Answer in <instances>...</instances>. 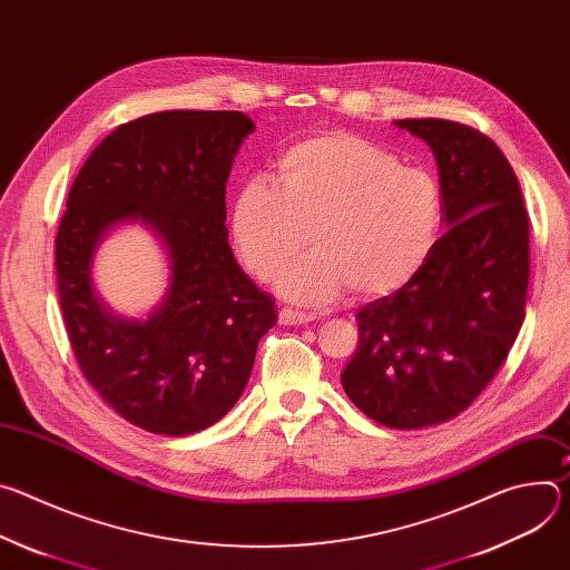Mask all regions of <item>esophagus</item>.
<instances>
[{"label":"esophagus","mask_w":570,"mask_h":570,"mask_svg":"<svg viewBox=\"0 0 570 570\" xmlns=\"http://www.w3.org/2000/svg\"><path fill=\"white\" fill-rule=\"evenodd\" d=\"M311 320H315L313 313L295 311V308H288V306H284V308L279 311V324H284V327H293V324H306V322H311Z\"/></svg>","instance_id":"obj_1"}]
</instances>
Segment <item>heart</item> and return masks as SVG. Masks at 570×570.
<instances>
[{
	"label": "heart",
	"mask_w": 570,
	"mask_h": 570,
	"mask_svg": "<svg viewBox=\"0 0 570 570\" xmlns=\"http://www.w3.org/2000/svg\"><path fill=\"white\" fill-rule=\"evenodd\" d=\"M442 229L438 180L365 137L332 130L299 139L277 157V178H253L232 209L240 264L268 279L306 240L311 253L277 275L295 302L324 304L347 288L383 297L429 262Z\"/></svg>",
	"instance_id": "heart-1"
}]
</instances>
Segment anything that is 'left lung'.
<instances>
[{"instance_id":"obj_1","label":"left lung","mask_w":570,"mask_h":570,"mask_svg":"<svg viewBox=\"0 0 570 570\" xmlns=\"http://www.w3.org/2000/svg\"><path fill=\"white\" fill-rule=\"evenodd\" d=\"M435 155L442 218L422 271L365 304L343 387L390 429L453 420L494 379L525 317L530 223L519 178L480 130L446 119H401Z\"/></svg>"}]
</instances>
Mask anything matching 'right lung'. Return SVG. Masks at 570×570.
<instances>
[{
  "instance_id": "right-lung-1",
  "label": "right lung",
  "mask_w": 570,
  "mask_h": 570,
  "mask_svg": "<svg viewBox=\"0 0 570 570\" xmlns=\"http://www.w3.org/2000/svg\"><path fill=\"white\" fill-rule=\"evenodd\" d=\"M250 117L167 110L112 130L80 167L56 234L58 297L80 372L130 424L191 435L246 387L275 327L268 293L236 264L225 183ZM141 219L166 243L173 286L148 321L112 314L94 293L91 257L117 222Z\"/></svg>"
}]
</instances>
